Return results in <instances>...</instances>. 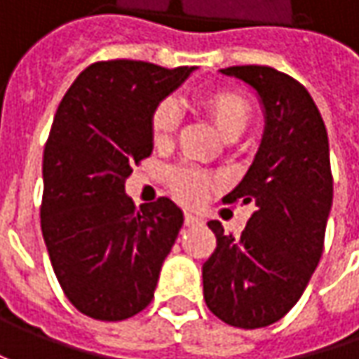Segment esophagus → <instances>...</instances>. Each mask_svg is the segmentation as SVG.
Listing matches in <instances>:
<instances>
[{
	"label": "esophagus",
	"instance_id": "34e87169",
	"mask_svg": "<svg viewBox=\"0 0 359 359\" xmlns=\"http://www.w3.org/2000/svg\"><path fill=\"white\" fill-rule=\"evenodd\" d=\"M184 219H186V226H200V224H203V219L198 214H194V212H186Z\"/></svg>",
	"mask_w": 359,
	"mask_h": 359
}]
</instances>
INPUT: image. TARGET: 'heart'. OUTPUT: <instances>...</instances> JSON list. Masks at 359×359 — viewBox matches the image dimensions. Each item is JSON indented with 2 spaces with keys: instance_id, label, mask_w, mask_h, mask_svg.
<instances>
[{
  "instance_id": "1",
  "label": "heart",
  "mask_w": 359,
  "mask_h": 359,
  "mask_svg": "<svg viewBox=\"0 0 359 359\" xmlns=\"http://www.w3.org/2000/svg\"><path fill=\"white\" fill-rule=\"evenodd\" d=\"M201 109L208 114L215 131L228 140L236 142L252 121V105L240 91L215 88L205 91L200 97ZM180 123V107L173 100L159 102L151 111V135L156 144H165L172 140ZM172 191L186 203H196L205 198V194L214 186V180L205 172L189 165H180L170 172Z\"/></svg>"
}]
</instances>
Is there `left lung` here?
I'll use <instances>...</instances> for the list:
<instances>
[{
    "instance_id": "8db88e82",
    "label": "left lung",
    "mask_w": 359,
    "mask_h": 359,
    "mask_svg": "<svg viewBox=\"0 0 359 359\" xmlns=\"http://www.w3.org/2000/svg\"><path fill=\"white\" fill-rule=\"evenodd\" d=\"M224 76L254 88L266 130L254 163L226 203H254L240 238L214 219V254L203 264V299L222 322L255 330L296 306L324 252L334 198L324 119L308 90L268 65H233Z\"/></svg>"
}]
</instances>
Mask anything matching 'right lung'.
Returning a JSON list of instances; mask_svg holds the SVG:
<instances>
[{
    "label": "right lung",
    "mask_w": 359,
    "mask_h": 359,
    "mask_svg": "<svg viewBox=\"0 0 359 359\" xmlns=\"http://www.w3.org/2000/svg\"><path fill=\"white\" fill-rule=\"evenodd\" d=\"M194 69L91 63L57 107L43 151L41 231L63 294L93 320L119 322L149 306L184 226L170 198L135 208L126 180L154 149V107Z\"/></svg>",
    "instance_id": "1"
}]
</instances>
